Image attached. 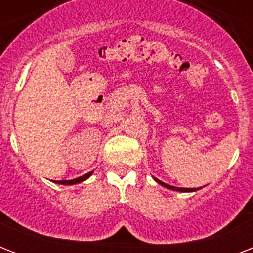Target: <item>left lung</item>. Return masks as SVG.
<instances>
[{
    "mask_svg": "<svg viewBox=\"0 0 253 253\" xmlns=\"http://www.w3.org/2000/svg\"><path fill=\"white\" fill-rule=\"evenodd\" d=\"M155 180L158 181L159 184L163 185L164 188H168V189H172V190H177V192H196V188L194 189H188V188H176V186H172V185H168L166 184V182H162L160 180H158V178H155Z\"/></svg>",
    "mask_w": 253,
    "mask_h": 253,
    "instance_id": "1",
    "label": "left lung"
}]
</instances>
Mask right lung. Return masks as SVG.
<instances>
[{"label": "right lung", "instance_id": "add662e5", "mask_svg": "<svg viewBox=\"0 0 253 253\" xmlns=\"http://www.w3.org/2000/svg\"><path fill=\"white\" fill-rule=\"evenodd\" d=\"M91 173H93V172L86 173V174H84V176L77 177V178H75V180H63V181H57V184H63V185H73V184H79V182H83V181H84V180H86L87 177L90 176Z\"/></svg>", "mask_w": 253, "mask_h": 253}]
</instances>
